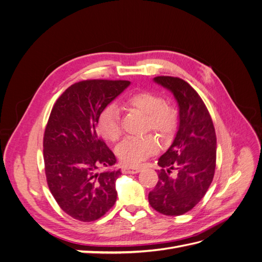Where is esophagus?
Listing matches in <instances>:
<instances>
[{"instance_id":"1","label":"esophagus","mask_w":262,"mask_h":262,"mask_svg":"<svg viewBox=\"0 0 262 262\" xmlns=\"http://www.w3.org/2000/svg\"><path fill=\"white\" fill-rule=\"evenodd\" d=\"M140 168L138 167H128V166H124L122 167V172L123 173H138L140 172Z\"/></svg>"}]
</instances>
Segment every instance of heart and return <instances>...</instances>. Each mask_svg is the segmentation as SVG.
<instances>
[{
  "label": "heart",
  "mask_w": 262,
  "mask_h": 262,
  "mask_svg": "<svg viewBox=\"0 0 262 262\" xmlns=\"http://www.w3.org/2000/svg\"><path fill=\"white\" fill-rule=\"evenodd\" d=\"M123 107L146 116V130H153L164 139H168L177 126L175 109L166 105L165 99L153 92H138L129 95L123 100ZM97 128L100 134L110 142L121 137L120 117L116 106L109 105L99 114ZM160 148L158 140L153 134L143 138H128L117 147L119 158L129 166H136Z\"/></svg>",
  "instance_id": "b5f03b06"
}]
</instances>
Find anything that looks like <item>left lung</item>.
I'll use <instances>...</instances> for the list:
<instances>
[{
  "instance_id": "1",
  "label": "left lung",
  "mask_w": 262,
  "mask_h": 262,
  "mask_svg": "<svg viewBox=\"0 0 262 262\" xmlns=\"http://www.w3.org/2000/svg\"><path fill=\"white\" fill-rule=\"evenodd\" d=\"M154 82L175 96L179 125L171 145L158 160L162 169L148 202L164 215L177 216L194 208L208 191L215 171L216 136L203 100L186 81L157 76ZM172 170L176 177L170 176Z\"/></svg>"
}]
</instances>
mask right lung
I'll list each match as a JSON object with an SVG mask.
<instances>
[{
    "mask_svg": "<svg viewBox=\"0 0 262 262\" xmlns=\"http://www.w3.org/2000/svg\"><path fill=\"white\" fill-rule=\"evenodd\" d=\"M129 81L89 80L71 85L55 101L43 137L47 182L60 208L70 216L92 222L105 215L117 200L120 169L115 154L97 133L101 110Z\"/></svg>",
    "mask_w": 262,
    "mask_h": 262,
    "instance_id": "add662e5",
    "label": "right lung"
}]
</instances>
